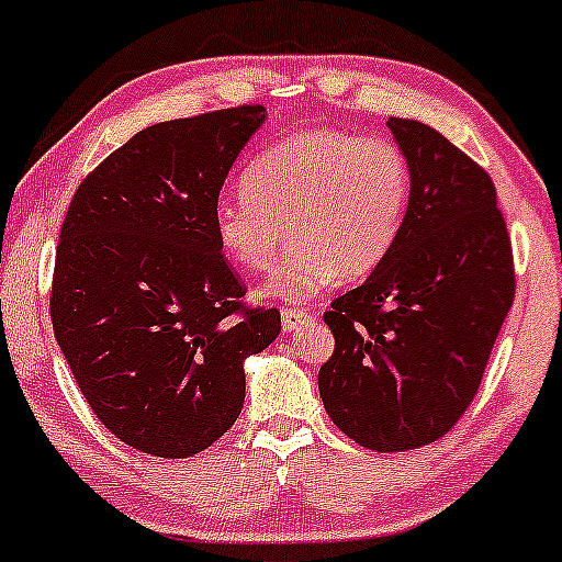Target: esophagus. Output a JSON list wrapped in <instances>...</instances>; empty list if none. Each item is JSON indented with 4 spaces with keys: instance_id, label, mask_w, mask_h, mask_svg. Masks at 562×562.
Returning a JSON list of instances; mask_svg holds the SVG:
<instances>
[{
    "instance_id": "obj_1",
    "label": "esophagus",
    "mask_w": 562,
    "mask_h": 562,
    "mask_svg": "<svg viewBox=\"0 0 562 562\" xmlns=\"http://www.w3.org/2000/svg\"><path fill=\"white\" fill-rule=\"evenodd\" d=\"M308 319H312V312H308V308H295V306L282 308V327H285V333L299 330L303 322Z\"/></svg>"
}]
</instances>
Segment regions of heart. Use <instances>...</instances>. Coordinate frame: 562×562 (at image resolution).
I'll return each instance as SVG.
<instances>
[{"mask_svg": "<svg viewBox=\"0 0 562 562\" xmlns=\"http://www.w3.org/2000/svg\"><path fill=\"white\" fill-rule=\"evenodd\" d=\"M245 195L214 205V237L229 263L267 269L261 295L303 303L338 277L362 280L402 235L412 171L396 139L344 128H301L272 142L243 173Z\"/></svg>", "mask_w": 562, "mask_h": 562, "instance_id": "heart-1", "label": "heart"}]
</instances>
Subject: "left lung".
<instances>
[{"label":"left lung","instance_id":"obj_1","mask_svg":"<svg viewBox=\"0 0 562 562\" xmlns=\"http://www.w3.org/2000/svg\"><path fill=\"white\" fill-rule=\"evenodd\" d=\"M412 171L396 245L330 303L319 396L348 438L406 451L447 436L479 393L515 299L513 245L486 169L436 128L391 119Z\"/></svg>","mask_w":562,"mask_h":562}]
</instances>
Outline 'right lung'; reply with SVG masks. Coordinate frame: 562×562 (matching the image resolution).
Masks as SVG:
<instances>
[{
  "mask_svg": "<svg viewBox=\"0 0 562 562\" xmlns=\"http://www.w3.org/2000/svg\"><path fill=\"white\" fill-rule=\"evenodd\" d=\"M261 105L164 121L79 184L55 254L49 317L97 420L132 449L184 460L240 417L245 359L280 312L245 306L214 205Z\"/></svg>",
  "mask_w": 562,
  "mask_h": 562,
  "instance_id": "add662e5",
  "label": "right lung"
}]
</instances>
